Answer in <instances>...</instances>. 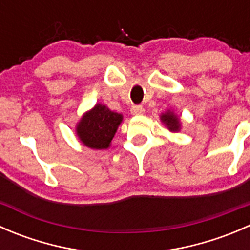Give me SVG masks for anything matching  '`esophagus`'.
Returning a JSON list of instances; mask_svg holds the SVG:
<instances>
[{
  "label": "esophagus",
  "mask_w": 250,
  "mask_h": 250,
  "mask_svg": "<svg viewBox=\"0 0 250 250\" xmlns=\"http://www.w3.org/2000/svg\"><path fill=\"white\" fill-rule=\"evenodd\" d=\"M132 115L134 116H139V115H143L144 112H145V109H144L141 105H134V106H132Z\"/></svg>",
  "instance_id": "esophagus-1"
}]
</instances>
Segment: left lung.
<instances>
[{
	"label": "left lung",
	"instance_id": "obj_1",
	"mask_svg": "<svg viewBox=\"0 0 250 250\" xmlns=\"http://www.w3.org/2000/svg\"><path fill=\"white\" fill-rule=\"evenodd\" d=\"M161 121L165 123L166 127H167L170 132H179V130H180L181 125L180 121H179V117L170 110H168L167 112L161 115Z\"/></svg>",
	"mask_w": 250,
	"mask_h": 250
}]
</instances>
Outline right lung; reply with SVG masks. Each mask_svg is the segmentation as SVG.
Wrapping results in <instances>:
<instances>
[{
    "instance_id": "right-lung-1",
    "label": "right lung",
    "mask_w": 250,
    "mask_h": 250,
    "mask_svg": "<svg viewBox=\"0 0 250 250\" xmlns=\"http://www.w3.org/2000/svg\"><path fill=\"white\" fill-rule=\"evenodd\" d=\"M123 116L113 112L105 105L97 104L87 111L76 125L78 139L87 147L104 150L110 147L112 138L121 125Z\"/></svg>"
}]
</instances>
